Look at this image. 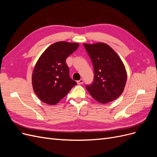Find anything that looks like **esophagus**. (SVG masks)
I'll list each match as a JSON object with an SVG mask.
<instances>
[{
  "label": "esophagus",
  "mask_w": 157,
  "mask_h": 157,
  "mask_svg": "<svg viewBox=\"0 0 157 157\" xmlns=\"http://www.w3.org/2000/svg\"><path fill=\"white\" fill-rule=\"evenodd\" d=\"M77 83H78V84H83L84 83V80L83 79H80V80H78Z\"/></svg>",
  "instance_id": "esophagus-1"
}]
</instances>
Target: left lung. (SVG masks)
Segmentation results:
<instances>
[{
	"label": "left lung",
	"instance_id": "8db88e82",
	"mask_svg": "<svg viewBox=\"0 0 157 157\" xmlns=\"http://www.w3.org/2000/svg\"><path fill=\"white\" fill-rule=\"evenodd\" d=\"M91 59L94 78L86 88L96 101L107 103L119 97L124 90L127 74L118 56L110 46L104 43L83 44Z\"/></svg>",
	"mask_w": 157,
	"mask_h": 157
}]
</instances>
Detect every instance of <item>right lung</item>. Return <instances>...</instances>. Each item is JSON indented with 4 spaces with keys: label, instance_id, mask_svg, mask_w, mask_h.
Segmentation results:
<instances>
[{
    "label": "right lung",
    "instance_id": "add662e5",
    "mask_svg": "<svg viewBox=\"0 0 157 157\" xmlns=\"http://www.w3.org/2000/svg\"><path fill=\"white\" fill-rule=\"evenodd\" d=\"M78 47V43L58 42L40 57L33 71L32 83L34 92L42 101L55 105L77 84L70 77L66 59Z\"/></svg>",
    "mask_w": 157,
    "mask_h": 157
}]
</instances>
